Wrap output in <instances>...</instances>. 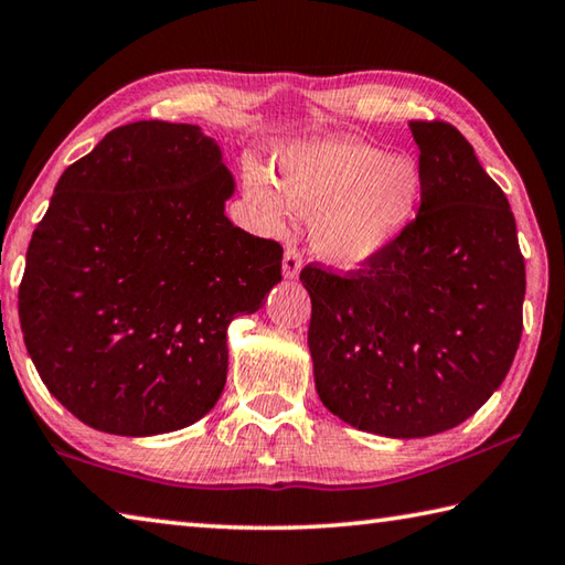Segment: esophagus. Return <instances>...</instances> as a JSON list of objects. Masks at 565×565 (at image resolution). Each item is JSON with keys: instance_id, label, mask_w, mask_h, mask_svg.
<instances>
[{"instance_id": "esophagus-1", "label": "esophagus", "mask_w": 565, "mask_h": 565, "mask_svg": "<svg viewBox=\"0 0 565 565\" xmlns=\"http://www.w3.org/2000/svg\"><path fill=\"white\" fill-rule=\"evenodd\" d=\"M303 266V256L296 247H286L284 252V276L286 279H296Z\"/></svg>"}]
</instances>
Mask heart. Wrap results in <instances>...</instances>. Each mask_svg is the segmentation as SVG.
Returning a JSON list of instances; mask_svg holds the SVG:
<instances>
[{
    "label": "heart",
    "instance_id": "heart-1",
    "mask_svg": "<svg viewBox=\"0 0 565 565\" xmlns=\"http://www.w3.org/2000/svg\"><path fill=\"white\" fill-rule=\"evenodd\" d=\"M276 184L249 168L244 190L266 222L279 224L286 204L316 214L313 244L328 262L361 266L385 252L413 222L423 180L413 162L353 140H311L279 158Z\"/></svg>",
    "mask_w": 565,
    "mask_h": 565
}]
</instances>
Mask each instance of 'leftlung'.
<instances>
[{"mask_svg": "<svg viewBox=\"0 0 565 565\" xmlns=\"http://www.w3.org/2000/svg\"><path fill=\"white\" fill-rule=\"evenodd\" d=\"M417 217L361 269L306 264L316 393L343 423L429 437L504 383L524 328L526 269L507 194L445 120H409Z\"/></svg>", "mask_w": 565, "mask_h": 565, "instance_id": "left-lung-1", "label": "left lung"}]
</instances>
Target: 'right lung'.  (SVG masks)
Segmentation results:
<instances>
[{"label": "right lung", "mask_w": 565, "mask_h": 565, "mask_svg": "<svg viewBox=\"0 0 565 565\" xmlns=\"http://www.w3.org/2000/svg\"><path fill=\"white\" fill-rule=\"evenodd\" d=\"M234 180L198 126L110 130L58 178L19 284L41 381L81 423L148 437L227 383V326L281 281V244L224 217Z\"/></svg>", "instance_id": "1"}]
</instances>
